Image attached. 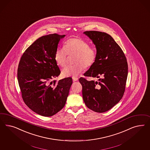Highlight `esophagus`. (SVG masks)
Masks as SVG:
<instances>
[{
	"mask_svg": "<svg viewBox=\"0 0 150 150\" xmlns=\"http://www.w3.org/2000/svg\"><path fill=\"white\" fill-rule=\"evenodd\" d=\"M73 81L74 82L76 81H77V80H78V78H77V77H73Z\"/></svg>",
	"mask_w": 150,
	"mask_h": 150,
	"instance_id": "1",
	"label": "esophagus"
}]
</instances>
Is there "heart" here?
Masks as SVG:
<instances>
[{"mask_svg":"<svg viewBox=\"0 0 150 150\" xmlns=\"http://www.w3.org/2000/svg\"><path fill=\"white\" fill-rule=\"evenodd\" d=\"M68 54H75V64L66 66L62 70L63 77L76 76L84 68H89L95 63L97 58V50L86 41L79 37L72 38L65 43L64 47H58L55 52L54 59L57 64L64 67Z\"/></svg>","mask_w":150,"mask_h":150,"instance_id":"obj_1","label":"heart"}]
</instances>
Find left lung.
<instances>
[{"mask_svg": "<svg viewBox=\"0 0 150 150\" xmlns=\"http://www.w3.org/2000/svg\"><path fill=\"white\" fill-rule=\"evenodd\" d=\"M83 33L92 41L97 53L95 63L84 76L99 79L95 81H87L83 77L79 79L83 100L89 109L103 113L123 97L128 73L127 60L120 46L108 34L96 31Z\"/></svg>", "mask_w": 150, "mask_h": 150, "instance_id": "1", "label": "left lung"}]
</instances>
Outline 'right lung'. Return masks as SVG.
Segmentation results:
<instances>
[{
    "mask_svg": "<svg viewBox=\"0 0 150 150\" xmlns=\"http://www.w3.org/2000/svg\"><path fill=\"white\" fill-rule=\"evenodd\" d=\"M56 33L42 36L23 53L18 69L23 100L32 111L50 117L63 109L73 83L71 77L50 81L60 74L54 53L60 39Z\"/></svg>",
    "mask_w": 150,
    "mask_h": 150,
    "instance_id": "add662e5",
    "label": "right lung"
}]
</instances>
